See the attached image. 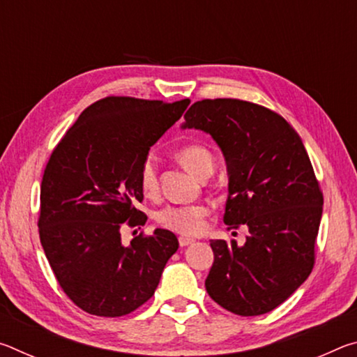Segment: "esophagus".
<instances>
[{
    "label": "esophagus",
    "instance_id": "34e87169",
    "mask_svg": "<svg viewBox=\"0 0 357 357\" xmlns=\"http://www.w3.org/2000/svg\"><path fill=\"white\" fill-rule=\"evenodd\" d=\"M178 243H179V245H181V247H185V245L192 244V243H193V239H190V238H185V236H179Z\"/></svg>",
    "mask_w": 357,
    "mask_h": 357
}]
</instances>
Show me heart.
Segmentation results:
<instances>
[{
  "label": "heart",
  "mask_w": 357,
  "mask_h": 357,
  "mask_svg": "<svg viewBox=\"0 0 357 357\" xmlns=\"http://www.w3.org/2000/svg\"><path fill=\"white\" fill-rule=\"evenodd\" d=\"M178 162L197 178L204 179L214 172V154L204 143L190 142L179 146L174 153ZM138 184L146 197H155L159 192V173L153 155L143 160L138 173ZM209 208L206 204H167L154 215L155 222L170 231L183 236H197L206 228Z\"/></svg>",
  "instance_id": "1"
}]
</instances>
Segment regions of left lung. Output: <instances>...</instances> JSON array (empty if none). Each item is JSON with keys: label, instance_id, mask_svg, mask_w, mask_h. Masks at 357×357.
<instances>
[{"label": "left lung", "instance_id": "1", "mask_svg": "<svg viewBox=\"0 0 357 357\" xmlns=\"http://www.w3.org/2000/svg\"><path fill=\"white\" fill-rule=\"evenodd\" d=\"M184 119V128L208 132L225 154L223 222L228 229H249L241 247L211 241L214 263L204 287L234 315H263L285 302L315 266L323 192L309 154L285 118L249 100H198Z\"/></svg>", "mask_w": 357, "mask_h": 357}]
</instances>
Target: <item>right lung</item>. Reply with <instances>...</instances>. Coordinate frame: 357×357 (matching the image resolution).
Instances as JSON below:
<instances>
[{"label": "right lung", "mask_w": 357, "mask_h": 357, "mask_svg": "<svg viewBox=\"0 0 357 357\" xmlns=\"http://www.w3.org/2000/svg\"><path fill=\"white\" fill-rule=\"evenodd\" d=\"M107 96L84 108L47 162L40 184L39 238L56 280L91 315H128L153 298L178 239L143 231L130 245L119 229L146 223L138 173L148 151L189 107Z\"/></svg>", "instance_id": "1"}]
</instances>
